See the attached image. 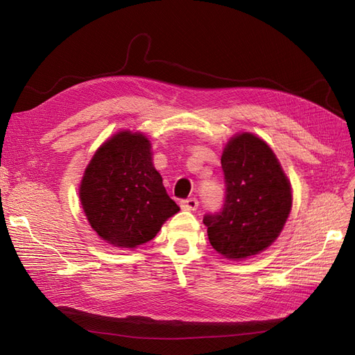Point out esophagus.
<instances>
[{
    "label": "esophagus",
    "instance_id": "34e87169",
    "mask_svg": "<svg viewBox=\"0 0 355 355\" xmlns=\"http://www.w3.org/2000/svg\"><path fill=\"white\" fill-rule=\"evenodd\" d=\"M180 207L184 209V210H189V211H194V210H197V207H198V201H197V198H187V200H182L180 201Z\"/></svg>",
    "mask_w": 355,
    "mask_h": 355
}]
</instances>
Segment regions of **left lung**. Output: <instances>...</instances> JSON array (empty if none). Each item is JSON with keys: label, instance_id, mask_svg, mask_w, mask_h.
<instances>
[{"label": "left lung", "instance_id": "1", "mask_svg": "<svg viewBox=\"0 0 355 355\" xmlns=\"http://www.w3.org/2000/svg\"><path fill=\"white\" fill-rule=\"evenodd\" d=\"M220 163L227 187L223 207L202 222L214 250L243 261L278 239L292 210V185L270 145L249 132L230 139Z\"/></svg>", "mask_w": 355, "mask_h": 355}]
</instances>
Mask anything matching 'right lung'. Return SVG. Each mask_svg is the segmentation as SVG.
I'll return each mask as SVG.
<instances>
[{
  "mask_svg": "<svg viewBox=\"0 0 355 355\" xmlns=\"http://www.w3.org/2000/svg\"><path fill=\"white\" fill-rule=\"evenodd\" d=\"M78 194L90 227L120 249L153 240L180 210L167 196L151 142L141 132L123 130L105 141L84 170Z\"/></svg>",
  "mask_w": 355,
  "mask_h": 355,
  "instance_id": "right-lung-1",
  "label": "right lung"
}]
</instances>
